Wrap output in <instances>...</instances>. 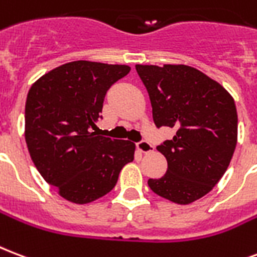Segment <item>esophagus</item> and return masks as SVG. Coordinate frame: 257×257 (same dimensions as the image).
Returning a JSON list of instances; mask_svg holds the SVG:
<instances>
[{
	"label": "esophagus",
	"instance_id": "obj_1",
	"mask_svg": "<svg viewBox=\"0 0 257 257\" xmlns=\"http://www.w3.org/2000/svg\"><path fill=\"white\" fill-rule=\"evenodd\" d=\"M137 148H139V151H142L143 154H148V152H151L152 151V144H151L150 142H147V140H142V142L137 143Z\"/></svg>",
	"mask_w": 257,
	"mask_h": 257
}]
</instances>
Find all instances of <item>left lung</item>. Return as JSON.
Segmentation results:
<instances>
[{
    "instance_id": "1",
    "label": "left lung",
    "mask_w": 257,
    "mask_h": 257,
    "mask_svg": "<svg viewBox=\"0 0 257 257\" xmlns=\"http://www.w3.org/2000/svg\"><path fill=\"white\" fill-rule=\"evenodd\" d=\"M136 71L150 94L155 125L176 128L158 146L168 167L162 178L148 179L150 189L179 205L202 198L222 178L237 144L232 95L185 64H136Z\"/></svg>"
}]
</instances>
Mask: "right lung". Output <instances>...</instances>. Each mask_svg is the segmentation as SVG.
<instances>
[{
    "instance_id": "obj_1",
    "label": "right lung",
    "mask_w": 257,
    "mask_h": 257,
    "mask_svg": "<svg viewBox=\"0 0 257 257\" xmlns=\"http://www.w3.org/2000/svg\"><path fill=\"white\" fill-rule=\"evenodd\" d=\"M129 71L124 64L76 60L51 70L29 89V155L44 181L70 202L83 205L103 197L135 158L132 142L95 132L107 90Z\"/></svg>"
}]
</instances>
